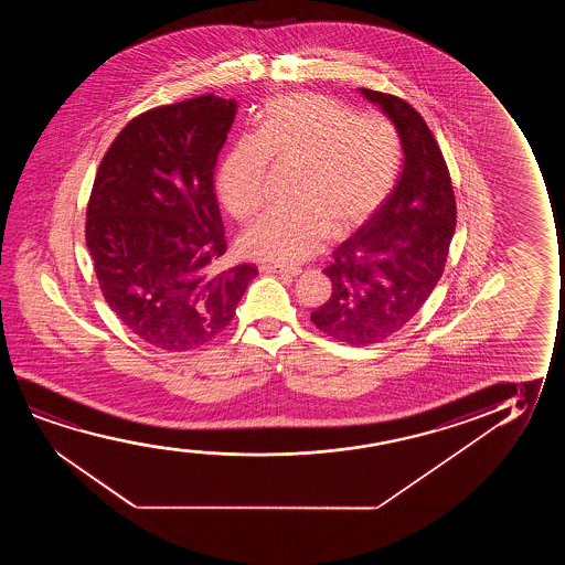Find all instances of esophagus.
I'll return each mask as SVG.
<instances>
[{
  "mask_svg": "<svg viewBox=\"0 0 565 565\" xmlns=\"http://www.w3.org/2000/svg\"><path fill=\"white\" fill-rule=\"evenodd\" d=\"M260 271H266V274H278V276H286V278H295V276H299V274H301L299 268H284V266H271V264H263V266H260Z\"/></svg>",
  "mask_w": 565,
  "mask_h": 565,
  "instance_id": "obj_1",
  "label": "esophagus"
}]
</instances>
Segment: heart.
I'll use <instances>...</instances> for the list:
<instances>
[{"label": "heart", "mask_w": 565, "mask_h": 565, "mask_svg": "<svg viewBox=\"0 0 565 565\" xmlns=\"http://www.w3.org/2000/svg\"><path fill=\"white\" fill-rule=\"evenodd\" d=\"M268 162L297 171L295 206L264 212L241 233V253L295 266L317 255L330 232H351L384 204L397 181L402 145L386 117L353 116L322 94L294 93L271 100L256 135L225 156L217 191L233 217L247 220L260 209Z\"/></svg>", "instance_id": "b5f03b06"}]
</instances>
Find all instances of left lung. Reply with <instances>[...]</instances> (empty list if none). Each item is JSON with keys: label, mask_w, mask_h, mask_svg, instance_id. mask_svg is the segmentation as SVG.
<instances>
[{"label": "left lung", "mask_w": 565, "mask_h": 565, "mask_svg": "<svg viewBox=\"0 0 565 565\" xmlns=\"http://www.w3.org/2000/svg\"><path fill=\"white\" fill-rule=\"evenodd\" d=\"M399 135L403 170L371 220L333 250L324 268L332 297L312 324L349 345H372L402 330L441 278L456 232L448 166L423 116L392 94L359 88Z\"/></svg>", "instance_id": "left-lung-1"}]
</instances>
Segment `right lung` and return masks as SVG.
<instances>
[{"label": "right lung", "instance_id": "1", "mask_svg": "<svg viewBox=\"0 0 565 565\" xmlns=\"http://www.w3.org/2000/svg\"><path fill=\"white\" fill-rule=\"evenodd\" d=\"M237 102L214 94L148 109L125 125L96 171L86 247L102 295L135 335L189 351L232 322L258 270L212 274L225 253L214 168Z\"/></svg>", "mask_w": 565, "mask_h": 565}]
</instances>
